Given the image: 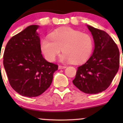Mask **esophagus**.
<instances>
[{
    "mask_svg": "<svg viewBox=\"0 0 123 123\" xmlns=\"http://www.w3.org/2000/svg\"><path fill=\"white\" fill-rule=\"evenodd\" d=\"M67 68L66 66H62V65H59L58 66V69H64Z\"/></svg>",
    "mask_w": 123,
    "mask_h": 123,
    "instance_id": "esophagus-1",
    "label": "esophagus"
}]
</instances>
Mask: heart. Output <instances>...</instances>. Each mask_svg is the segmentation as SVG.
<instances>
[{"mask_svg": "<svg viewBox=\"0 0 123 123\" xmlns=\"http://www.w3.org/2000/svg\"><path fill=\"white\" fill-rule=\"evenodd\" d=\"M49 37H44L41 41V50L49 61H54L61 49L64 54L61 60L75 64L85 62L92 52V38L80 31L65 27L54 31Z\"/></svg>", "mask_w": 123, "mask_h": 123, "instance_id": "1", "label": "heart"}]
</instances>
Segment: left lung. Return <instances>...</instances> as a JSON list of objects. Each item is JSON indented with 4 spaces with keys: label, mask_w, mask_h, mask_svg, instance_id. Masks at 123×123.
Returning a JSON list of instances; mask_svg holds the SVG:
<instances>
[{
    "label": "left lung",
    "mask_w": 123,
    "mask_h": 123,
    "mask_svg": "<svg viewBox=\"0 0 123 123\" xmlns=\"http://www.w3.org/2000/svg\"><path fill=\"white\" fill-rule=\"evenodd\" d=\"M87 27L93 38L95 48L86 62L78 67L73 83L83 92L96 94L106 90L117 73L120 52L108 33L92 26Z\"/></svg>",
    "instance_id": "obj_1"
}]
</instances>
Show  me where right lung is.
I'll list each match as a JSON object with an SVG mask.
<instances>
[{"label":"right lung","mask_w":123,"mask_h":123,"mask_svg":"<svg viewBox=\"0 0 123 123\" xmlns=\"http://www.w3.org/2000/svg\"><path fill=\"white\" fill-rule=\"evenodd\" d=\"M37 25H31L12 37L6 46L3 65L11 87L27 97L40 95L49 87L58 65L43 57Z\"/></svg>","instance_id":"1"}]
</instances>
